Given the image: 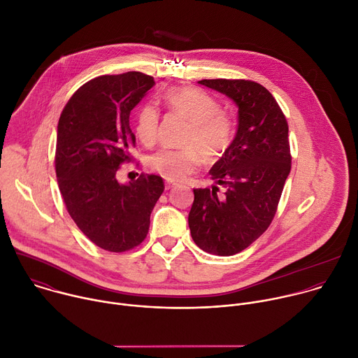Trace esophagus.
<instances>
[{
  "label": "esophagus",
  "instance_id": "1",
  "mask_svg": "<svg viewBox=\"0 0 358 358\" xmlns=\"http://www.w3.org/2000/svg\"><path fill=\"white\" fill-rule=\"evenodd\" d=\"M174 185H176V182H173V181H166V188H167V189L173 188Z\"/></svg>",
  "mask_w": 358,
  "mask_h": 358
}]
</instances>
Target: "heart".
<instances>
[{
  "label": "heart",
  "mask_w": 358,
  "mask_h": 358,
  "mask_svg": "<svg viewBox=\"0 0 358 358\" xmlns=\"http://www.w3.org/2000/svg\"><path fill=\"white\" fill-rule=\"evenodd\" d=\"M167 108L184 116L189 127L182 148H162L147 160L148 167L170 181L184 180L198 170L203 157L217 162L229 150L234 140V120L221 110L220 101L210 93L195 87L171 89L164 94ZM160 115L155 105H143L134 122L136 137L145 145L157 138ZM204 156L202 157L201 155Z\"/></svg>",
  "instance_id": "heart-1"
}]
</instances>
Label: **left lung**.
<instances>
[{
  "label": "left lung",
  "mask_w": 358,
  "mask_h": 358,
  "mask_svg": "<svg viewBox=\"0 0 358 358\" xmlns=\"http://www.w3.org/2000/svg\"><path fill=\"white\" fill-rule=\"evenodd\" d=\"M198 83L231 97L238 131L229 150L210 170L217 185L195 188L188 225L194 242L208 253L231 257L271 225L292 167L289 126L272 93L245 79H202Z\"/></svg>",
  "instance_id": "obj_1"
}]
</instances>
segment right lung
<instances>
[{"label":"right lung","instance_id":"add662e5","mask_svg":"<svg viewBox=\"0 0 358 358\" xmlns=\"http://www.w3.org/2000/svg\"><path fill=\"white\" fill-rule=\"evenodd\" d=\"M152 85V76L141 72L97 76L72 94L59 117L55 170L65 207L78 228L109 252L130 250L145 239L164 191L155 174L143 173L129 184L116 178L136 144L130 112Z\"/></svg>","mask_w":358,"mask_h":358}]
</instances>
